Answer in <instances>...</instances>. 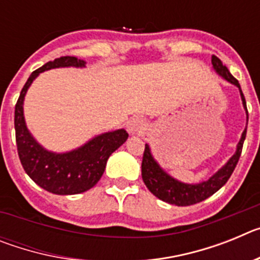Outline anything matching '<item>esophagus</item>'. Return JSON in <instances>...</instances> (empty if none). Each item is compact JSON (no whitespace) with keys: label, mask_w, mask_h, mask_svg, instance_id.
Listing matches in <instances>:
<instances>
[{"label":"esophagus","mask_w":260,"mask_h":260,"mask_svg":"<svg viewBox=\"0 0 260 260\" xmlns=\"http://www.w3.org/2000/svg\"><path fill=\"white\" fill-rule=\"evenodd\" d=\"M144 128H146V123L139 117H134L127 122V130L132 134H139V133L143 132Z\"/></svg>","instance_id":"1"}]
</instances>
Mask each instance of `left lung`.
<instances>
[{
    "instance_id": "1",
    "label": "left lung",
    "mask_w": 260,
    "mask_h": 260,
    "mask_svg": "<svg viewBox=\"0 0 260 260\" xmlns=\"http://www.w3.org/2000/svg\"><path fill=\"white\" fill-rule=\"evenodd\" d=\"M212 65L215 70L221 75L224 79L231 82L232 84L237 86L240 88L241 98H242L243 107L246 109V100L242 93L240 83L238 80L229 73L228 68L222 65V62L220 58L216 56H212ZM247 119H249V113H247ZM246 138V128L242 133V138H241L240 143L237 146V152L232 156V158L226 162L225 167H222L215 176H212L208 181L206 182L198 183V185H187V183H182L172 178L171 176H168L161 168L158 167L157 162L153 160L152 155L150 152V147H144L143 152V160H142V178H143L144 185L148 187L151 192L158 199L167 202L169 204H176V206H191V204L199 203V202L207 199L208 197L215 194L217 190H220L225 183L228 182L231 178L232 173H233L234 168L237 165L240 156L242 153V147L243 142Z\"/></svg>"
}]
</instances>
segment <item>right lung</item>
<instances>
[{
    "label": "right lung",
    "instance_id": "obj_1",
    "mask_svg": "<svg viewBox=\"0 0 260 260\" xmlns=\"http://www.w3.org/2000/svg\"><path fill=\"white\" fill-rule=\"evenodd\" d=\"M86 61L73 56H63L49 61L29 75L15 104L14 127L19 160L29 178L47 191L57 195L84 192L99 182L105 171L108 158L127 139L121 128L93 138L78 150L69 153H52L39 146L31 137L23 117V99L36 77L45 70L59 66H84Z\"/></svg>",
    "mask_w": 260,
    "mask_h": 260
}]
</instances>
